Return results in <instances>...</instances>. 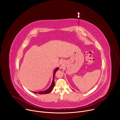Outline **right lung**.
Listing matches in <instances>:
<instances>
[{
    "label": "right lung",
    "instance_id": "right-lung-1",
    "mask_svg": "<svg viewBox=\"0 0 120 120\" xmlns=\"http://www.w3.org/2000/svg\"><path fill=\"white\" fill-rule=\"evenodd\" d=\"M58 68H56V69H55L54 72V74H53V82H52V84L50 86V87L47 90H45V91H39L38 92H38H33V93H38L39 94H48V93H50L52 90H53V88L54 87V86H55V82H54V76H55V73L56 72V71L58 70Z\"/></svg>",
    "mask_w": 120,
    "mask_h": 120
}]
</instances>
